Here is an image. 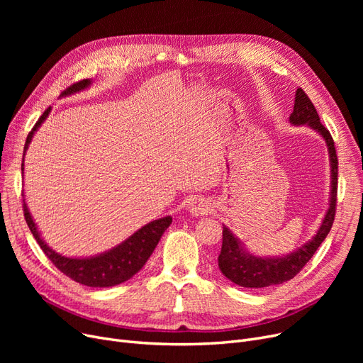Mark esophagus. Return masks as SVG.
I'll return each mask as SVG.
<instances>
[{"label":"esophagus","instance_id":"esophagus-1","mask_svg":"<svg viewBox=\"0 0 363 363\" xmlns=\"http://www.w3.org/2000/svg\"><path fill=\"white\" fill-rule=\"evenodd\" d=\"M189 212H191L194 216H203V215H207L208 212H211V203H208L207 200L204 199H196L193 200L191 203H189Z\"/></svg>","mask_w":363,"mask_h":363}]
</instances>
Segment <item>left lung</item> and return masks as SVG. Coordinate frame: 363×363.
I'll use <instances>...</instances> for the list:
<instances>
[{
  "mask_svg": "<svg viewBox=\"0 0 363 363\" xmlns=\"http://www.w3.org/2000/svg\"><path fill=\"white\" fill-rule=\"evenodd\" d=\"M290 122L293 125H309L318 130L325 140L330 151L331 160V200L328 212L322 220L319 231L312 241L301 245L294 253L285 257H255L242 250L240 241L233 235V233L223 226L222 231V249L218 257L219 269L222 274L240 287L245 289H263L269 285L282 284L293 279L306 264L320 242L327 238L331 231V226L335 218L337 207V186H338V159L334 147V140L330 130L320 123L318 111L308 97V94L301 88L296 91L294 110L290 114Z\"/></svg>",
  "mask_w": 363,
  "mask_h": 363,
  "instance_id": "1",
  "label": "left lung"
}]
</instances>
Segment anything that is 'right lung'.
<instances>
[{
	"label": "right lung",
	"mask_w": 363,
	"mask_h": 363,
	"mask_svg": "<svg viewBox=\"0 0 363 363\" xmlns=\"http://www.w3.org/2000/svg\"><path fill=\"white\" fill-rule=\"evenodd\" d=\"M89 84H91L89 79H82L79 82L70 85L66 91H63L62 95H67L72 92L85 89ZM51 107H48L43 113V116L38 119V122L29 132L26 144H25V151L32 140L33 132L47 119ZM23 160H25V152H23ZM22 170H23V163H22ZM23 213L32 235L35 237L36 242L40 244L43 252L52 262V264L57 269L76 282L88 285V287H100V289L113 287V285L122 284L135 275L145 264L151 253L155 252L163 233L172 223L170 216L152 220L145 226H143L141 230H138L135 234L130 235L126 241H123L118 247H114V249H111L107 253L94 256V257H86V259H72V257H65L59 253H55L43 241L40 233L36 230V225L28 211L25 199H23Z\"/></svg>",
	"instance_id": "obj_1"
}]
</instances>
